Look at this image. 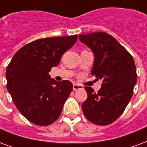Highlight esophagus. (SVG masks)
I'll list each match as a JSON object with an SVG mask.
<instances>
[{
	"instance_id": "obj_1",
	"label": "esophagus",
	"mask_w": 147,
	"mask_h": 147,
	"mask_svg": "<svg viewBox=\"0 0 147 147\" xmlns=\"http://www.w3.org/2000/svg\"><path fill=\"white\" fill-rule=\"evenodd\" d=\"M83 89V86L78 84H74L73 85V90H82Z\"/></svg>"
}]
</instances>
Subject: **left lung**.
Returning <instances> with one entry per match:
<instances>
[{"instance_id": "left-lung-1", "label": "left lung", "mask_w": 147, "mask_h": 147, "mask_svg": "<svg viewBox=\"0 0 147 147\" xmlns=\"http://www.w3.org/2000/svg\"><path fill=\"white\" fill-rule=\"evenodd\" d=\"M79 38L94 55L91 75L102 80L98 93L84 87L87 98L82 110L91 123L108 125L120 117L132 97L137 82L135 61L126 49L105 32L82 34Z\"/></svg>"}]
</instances>
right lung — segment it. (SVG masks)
I'll return each mask as SVG.
<instances>
[{"mask_svg":"<svg viewBox=\"0 0 147 147\" xmlns=\"http://www.w3.org/2000/svg\"><path fill=\"white\" fill-rule=\"evenodd\" d=\"M77 38L76 34L35 40L19 49L8 65L7 90L18 110L34 124L49 125L60 117L73 85L50 79L49 72Z\"/></svg>","mask_w":147,"mask_h":147,"instance_id":"right-lung-1","label":"right lung"}]
</instances>
